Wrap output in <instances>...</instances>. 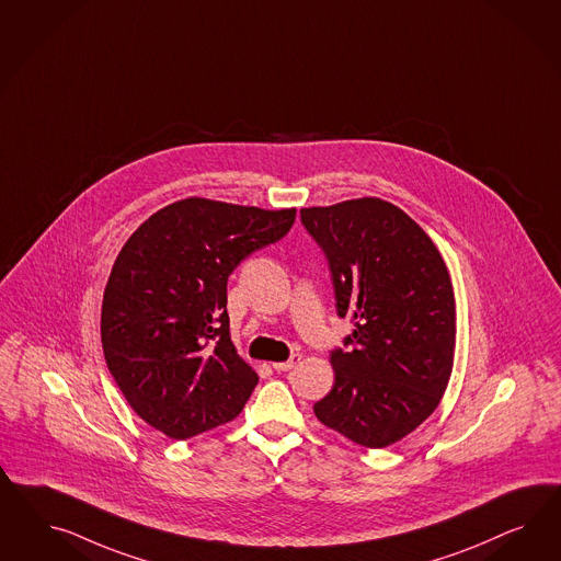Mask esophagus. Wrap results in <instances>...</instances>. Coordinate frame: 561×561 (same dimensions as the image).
I'll return each instance as SVG.
<instances>
[{"label": "esophagus", "mask_w": 561, "mask_h": 561, "mask_svg": "<svg viewBox=\"0 0 561 561\" xmlns=\"http://www.w3.org/2000/svg\"><path fill=\"white\" fill-rule=\"evenodd\" d=\"M300 359H302L300 354H294V356L289 357L288 362H275L273 368H275L277 373H288L296 364H300Z\"/></svg>", "instance_id": "esophagus-1"}]
</instances>
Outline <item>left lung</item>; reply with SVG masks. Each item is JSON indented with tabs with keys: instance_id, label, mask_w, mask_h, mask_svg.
<instances>
[{
	"instance_id": "8db88e82",
	"label": "left lung",
	"mask_w": 561,
	"mask_h": 561,
	"mask_svg": "<svg viewBox=\"0 0 561 561\" xmlns=\"http://www.w3.org/2000/svg\"><path fill=\"white\" fill-rule=\"evenodd\" d=\"M300 218L327 256L337 314L354 323L345 347L331 352L335 385L314 415L385 448L425 422L446 391L457 341L450 275L432 238L389 202L305 207Z\"/></svg>"
}]
</instances>
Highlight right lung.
<instances>
[{
    "label": "right lung",
    "mask_w": 561,
    "mask_h": 561,
    "mask_svg": "<svg viewBox=\"0 0 561 561\" xmlns=\"http://www.w3.org/2000/svg\"><path fill=\"white\" fill-rule=\"evenodd\" d=\"M294 220V207L188 197L158 209L123 244L102 298V350L146 424L187 440L242 411L259 376L230 340L228 275Z\"/></svg>",
    "instance_id": "1"
}]
</instances>
